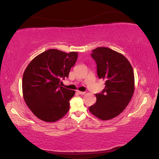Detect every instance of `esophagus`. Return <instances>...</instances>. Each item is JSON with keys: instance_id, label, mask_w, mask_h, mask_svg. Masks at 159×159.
<instances>
[{"instance_id": "1", "label": "esophagus", "mask_w": 159, "mask_h": 159, "mask_svg": "<svg viewBox=\"0 0 159 159\" xmlns=\"http://www.w3.org/2000/svg\"><path fill=\"white\" fill-rule=\"evenodd\" d=\"M77 93L79 94V95H84L85 93V92H82V91H79V90H77Z\"/></svg>"}]
</instances>
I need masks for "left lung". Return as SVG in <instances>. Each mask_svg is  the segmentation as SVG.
Wrapping results in <instances>:
<instances>
[{
    "mask_svg": "<svg viewBox=\"0 0 159 159\" xmlns=\"http://www.w3.org/2000/svg\"><path fill=\"white\" fill-rule=\"evenodd\" d=\"M91 56L96 61L98 78L105 81V88L95 94L97 101L89 111L99 119L110 120L124 111L133 95V69L125 56L108 48H97Z\"/></svg>",
    "mask_w": 159,
    "mask_h": 159,
    "instance_id": "obj_1",
    "label": "left lung"
}]
</instances>
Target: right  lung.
Listing matches in <instances>:
<instances>
[{
  "instance_id": "1",
  "label": "right lung",
  "mask_w": 159,
  "mask_h": 159,
  "mask_svg": "<svg viewBox=\"0 0 159 159\" xmlns=\"http://www.w3.org/2000/svg\"><path fill=\"white\" fill-rule=\"evenodd\" d=\"M78 52L50 49L37 55L26 67L22 78V93L26 105L37 118L55 122L69 110L74 90L61 87V79L69 76Z\"/></svg>"
}]
</instances>
